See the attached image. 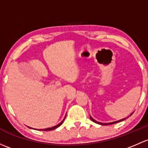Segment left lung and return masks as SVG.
Returning <instances> with one entry per match:
<instances>
[{"instance_id": "1", "label": "left lung", "mask_w": 148, "mask_h": 148, "mask_svg": "<svg viewBox=\"0 0 148 148\" xmlns=\"http://www.w3.org/2000/svg\"><path fill=\"white\" fill-rule=\"evenodd\" d=\"M133 113H131V114H130V116H131V115L133 114ZM90 119H91V121H93V122L96 123L100 124V125H111V124L117 123H119V122H121V121H124V120H125V119H126V118H125V119H123L119 120V121H114V122H111V123H100V122H98V121H95V120H94V119H92V118L91 117V116H90Z\"/></svg>"}]
</instances>
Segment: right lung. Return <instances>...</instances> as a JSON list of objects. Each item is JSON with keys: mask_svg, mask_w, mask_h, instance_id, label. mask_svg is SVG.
<instances>
[{"mask_svg": "<svg viewBox=\"0 0 148 148\" xmlns=\"http://www.w3.org/2000/svg\"><path fill=\"white\" fill-rule=\"evenodd\" d=\"M65 118H66V117H65ZM65 118H64V119L63 121H62V122L60 123H59V124H58V125H55V126H54V127H49V128H46V129H42L41 130H54V129L57 128V127H60V125H61L63 123L64 121V119H65ZM30 128H32V127H30Z\"/></svg>", "mask_w": 148, "mask_h": 148, "instance_id": "obj_1", "label": "right lung"}]
</instances>
